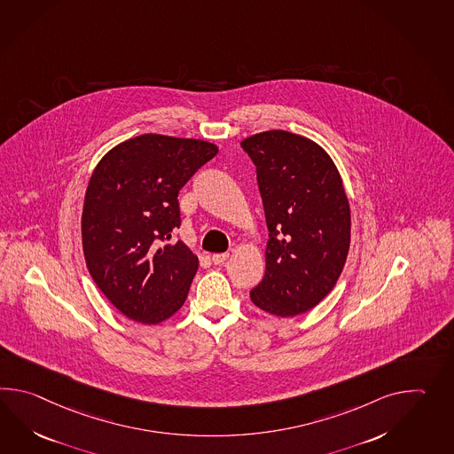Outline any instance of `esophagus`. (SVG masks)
<instances>
[{"instance_id": "34e87169", "label": "esophagus", "mask_w": 454, "mask_h": 454, "mask_svg": "<svg viewBox=\"0 0 454 454\" xmlns=\"http://www.w3.org/2000/svg\"><path fill=\"white\" fill-rule=\"evenodd\" d=\"M230 257V252H223V254H213L212 261L215 265H222L226 259Z\"/></svg>"}]
</instances>
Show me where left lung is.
<instances>
[{"label":"left lung","instance_id":"1","mask_svg":"<svg viewBox=\"0 0 454 454\" xmlns=\"http://www.w3.org/2000/svg\"><path fill=\"white\" fill-rule=\"evenodd\" d=\"M257 171L269 241L251 300L293 317L331 293L350 247V205L331 156L309 138L269 130L241 141Z\"/></svg>","mask_w":454,"mask_h":454}]
</instances>
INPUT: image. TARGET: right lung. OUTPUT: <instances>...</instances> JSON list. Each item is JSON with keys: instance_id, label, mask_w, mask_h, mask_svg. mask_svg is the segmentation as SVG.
Segmentation results:
<instances>
[{"instance_id": "right-lung-1", "label": "right lung", "mask_w": 454, "mask_h": 454, "mask_svg": "<svg viewBox=\"0 0 454 454\" xmlns=\"http://www.w3.org/2000/svg\"><path fill=\"white\" fill-rule=\"evenodd\" d=\"M218 148L146 133L102 158L84 197L81 234L92 280L129 319L160 324L181 309L199 259L171 239L181 226L177 195Z\"/></svg>"}]
</instances>
